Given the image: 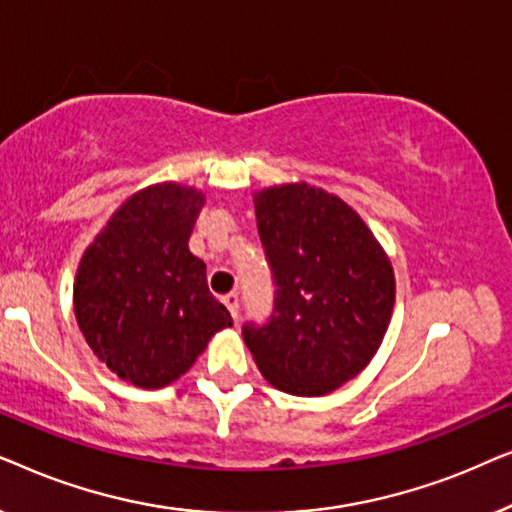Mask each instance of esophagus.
Here are the masks:
<instances>
[{"label": "esophagus", "mask_w": 512, "mask_h": 512, "mask_svg": "<svg viewBox=\"0 0 512 512\" xmlns=\"http://www.w3.org/2000/svg\"><path fill=\"white\" fill-rule=\"evenodd\" d=\"M223 305L228 307V312L233 314V319H237V312H240V298H237V293H228V296H223Z\"/></svg>", "instance_id": "34e87169"}]
</instances>
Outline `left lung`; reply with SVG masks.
<instances>
[{
  "label": "left lung",
  "instance_id": "obj_1",
  "mask_svg": "<svg viewBox=\"0 0 512 512\" xmlns=\"http://www.w3.org/2000/svg\"><path fill=\"white\" fill-rule=\"evenodd\" d=\"M254 207L277 291L268 324H244V342L272 387L326 396L382 345L394 268L361 216L324 188L270 186L254 195Z\"/></svg>",
  "mask_w": 512,
  "mask_h": 512
}]
</instances>
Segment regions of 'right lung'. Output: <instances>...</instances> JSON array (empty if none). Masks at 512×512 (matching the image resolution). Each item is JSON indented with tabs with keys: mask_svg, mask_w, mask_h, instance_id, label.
Masks as SVG:
<instances>
[{
	"mask_svg": "<svg viewBox=\"0 0 512 512\" xmlns=\"http://www.w3.org/2000/svg\"><path fill=\"white\" fill-rule=\"evenodd\" d=\"M205 195L191 186L142 188L83 251L74 314L111 373L142 389L179 380L233 317L209 293L207 268L188 249Z\"/></svg>",
	"mask_w": 512,
	"mask_h": 512,
	"instance_id": "obj_1",
	"label": "right lung"
}]
</instances>
